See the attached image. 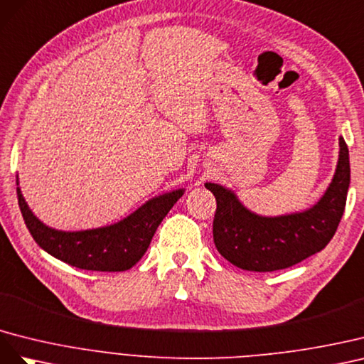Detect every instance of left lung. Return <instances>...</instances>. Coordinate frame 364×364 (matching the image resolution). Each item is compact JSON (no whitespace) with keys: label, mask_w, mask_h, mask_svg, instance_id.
Listing matches in <instances>:
<instances>
[{"label":"left lung","mask_w":364,"mask_h":364,"mask_svg":"<svg viewBox=\"0 0 364 364\" xmlns=\"http://www.w3.org/2000/svg\"><path fill=\"white\" fill-rule=\"evenodd\" d=\"M337 169L323 196L304 212L261 216L221 184L205 183L216 200L213 241L228 262L247 272H276L323 250L343 216L350 181L349 151L338 139Z\"/></svg>","instance_id":"8db88e82"}]
</instances>
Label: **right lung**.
<instances>
[{
    "label": "right lung",
    "instance_id": "add662e5",
    "mask_svg": "<svg viewBox=\"0 0 364 364\" xmlns=\"http://www.w3.org/2000/svg\"><path fill=\"white\" fill-rule=\"evenodd\" d=\"M16 184H19L16 178ZM184 193L176 189L155 196L122 221L80 232H62L41 223L30 210L21 189L18 204L36 244L59 261L91 272H124L146 253L157 227Z\"/></svg>",
    "mask_w": 364,
    "mask_h": 364
}]
</instances>
